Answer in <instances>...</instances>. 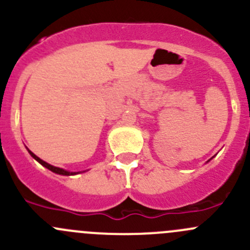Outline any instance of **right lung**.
Instances as JSON below:
<instances>
[{
  "instance_id": "obj_1",
  "label": "right lung",
  "mask_w": 250,
  "mask_h": 250,
  "mask_svg": "<svg viewBox=\"0 0 250 250\" xmlns=\"http://www.w3.org/2000/svg\"><path fill=\"white\" fill-rule=\"evenodd\" d=\"M27 151H29V153H30V155H31L32 158H35V160H36L37 162L40 163V165H42V166H43V167H46L47 169L50 170V172H53V173H55V174H59V175H76V174L80 173V172H69V170H65V169H62V168L54 167V166L49 165V163L44 162L43 160H41V158H40V157H37V156L35 155L34 152H31V151H30L29 148H27Z\"/></svg>"
}]
</instances>
